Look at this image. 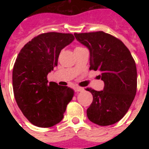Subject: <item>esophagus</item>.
<instances>
[{
	"instance_id": "esophagus-1",
	"label": "esophagus",
	"mask_w": 149,
	"mask_h": 149,
	"mask_svg": "<svg viewBox=\"0 0 149 149\" xmlns=\"http://www.w3.org/2000/svg\"><path fill=\"white\" fill-rule=\"evenodd\" d=\"M84 91V88H82V87H79V86H77L76 88H75V91L76 92H83Z\"/></svg>"
}]
</instances>
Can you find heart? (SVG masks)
I'll return each mask as SVG.
<instances>
[{"label":"heart","mask_w":149,"mask_h":149,"mask_svg":"<svg viewBox=\"0 0 149 149\" xmlns=\"http://www.w3.org/2000/svg\"><path fill=\"white\" fill-rule=\"evenodd\" d=\"M79 48H82V47H79V46H77V47H76V49H79Z\"/></svg>","instance_id":"obj_1"}]
</instances>
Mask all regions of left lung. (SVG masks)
I'll return each mask as SVG.
<instances>
[{
  "label": "left lung",
  "instance_id": "left-lung-1",
  "mask_svg": "<svg viewBox=\"0 0 149 149\" xmlns=\"http://www.w3.org/2000/svg\"><path fill=\"white\" fill-rule=\"evenodd\" d=\"M77 40L90 51V70H99L103 91L86 88L93 102L86 110L91 122L100 126L115 124L126 114L137 91L135 62L125 45L104 31L75 33Z\"/></svg>",
  "mask_w": 149,
  "mask_h": 149
}]
</instances>
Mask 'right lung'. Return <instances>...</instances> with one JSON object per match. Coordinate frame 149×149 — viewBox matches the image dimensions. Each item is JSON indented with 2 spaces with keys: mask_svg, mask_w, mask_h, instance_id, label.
<instances>
[{
  "mask_svg": "<svg viewBox=\"0 0 149 149\" xmlns=\"http://www.w3.org/2000/svg\"><path fill=\"white\" fill-rule=\"evenodd\" d=\"M72 34L48 32L22 48L13 68L15 100L24 117L37 127H52L63 120L74 91L47 80L61 50L74 40Z\"/></svg>",
  "mask_w": 149,
  "mask_h": 149,
  "instance_id": "add662e5",
  "label": "right lung"
}]
</instances>
